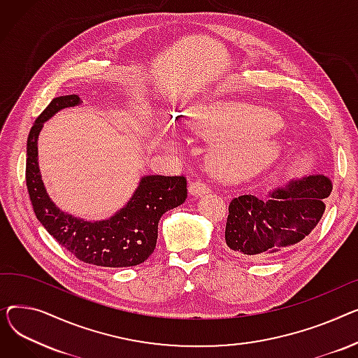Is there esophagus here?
<instances>
[{
	"label": "esophagus",
	"mask_w": 358,
	"mask_h": 358,
	"mask_svg": "<svg viewBox=\"0 0 358 358\" xmlns=\"http://www.w3.org/2000/svg\"><path fill=\"white\" fill-rule=\"evenodd\" d=\"M209 192V186L202 180H195L189 185V194L194 196H202Z\"/></svg>",
	"instance_id": "34e87169"
}]
</instances>
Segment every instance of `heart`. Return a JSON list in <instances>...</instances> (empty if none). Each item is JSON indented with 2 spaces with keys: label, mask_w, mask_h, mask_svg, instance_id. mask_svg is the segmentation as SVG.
Instances as JSON below:
<instances>
[{
  "label": "heart",
  "mask_w": 358,
  "mask_h": 358,
  "mask_svg": "<svg viewBox=\"0 0 358 358\" xmlns=\"http://www.w3.org/2000/svg\"><path fill=\"white\" fill-rule=\"evenodd\" d=\"M192 129L203 138L214 140L221 137H243L275 129L279 117L263 108H248L236 102L206 101L191 110ZM169 147H176L173 140H167ZM279 143L268 136H256L238 147H228L222 155L227 163L243 166L260 164L270 160L278 152Z\"/></svg>",
  "instance_id": "heart-1"
}]
</instances>
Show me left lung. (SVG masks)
<instances>
[{
    "mask_svg": "<svg viewBox=\"0 0 358 358\" xmlns=\"http://www.w3.org/2000/svg\"><path fill=\"white\" fill-rule=\"evenodd\" d=\"M331 191L328 176L309 175L275 187L264 199L250 194L234 198L225 225L228 248L264 262L299 244L322 218Z\"/></svg>",
    "mask_w": 358,
    "mask_h": 358,
    "instance_id": "obj_1",
    "label": "left lung"
}]
</instances>
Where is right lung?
Returning a JSON list of instances; mask_svg holds the SVG:
<instances>
[{"instance_id": "1", "label": "right lung", "mask_w": 358, "mask_h": 358, "mask_svg": "<svg viewBox=\"0 0 358 358\" xmlns=\"http://www.w3.org/2000/svg\"><path fill=\"white\" fill-rule=\"evenodd\" d=\"M80 103L78 95L55 98L30 130L26 183L34 214L48 233L80 262L103 267L137 266L149 259L156 248L162 215L186 201V179L183 176H141L129 202L108 220L87 221L62 211L50 199L41 180L37 140L48 120L63 108Z\"/></svg>"}]
</instances>
